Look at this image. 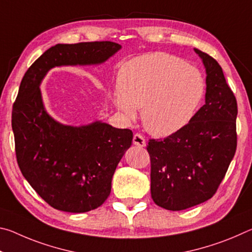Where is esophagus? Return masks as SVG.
<instances>
[{
	"mask_svg": "<svg viewBox=\"0 0 252 252\" xmlns=\"http://www.w3.org/2000/svg\"><path fill=\"white\" fill-rule=\"evenodd\" d=\"M133 143L135 144V146H138V147H141V148H143V147H146V139H144V136L142 135V134H140V133H135L134 135H133Z\"/></svg>",
	"mask_w": 252,
	"mask_h": 252,
	"instance_id": "esophagus-1",
	"label": "esophagus"
}]
</instances>
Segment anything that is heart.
<instances>
[{
  "mask_svg": "<svg viewBox=\"0 0 252 252\" xmlns=\"http://www.w3.org/2000/svg\"><path fill=\"white\" fill-rule=\"evenodd\" d=\"M204 90L197 67L174 55L156 52L123 63L111 101L130 120L142 108L144 127L153 135L168 136L190 122Z\"/></svg>",
  "mask_w": 252,
  "mask_h": 252,
  "instance_id": "1",
  "label": "heart"
}]
</instances>
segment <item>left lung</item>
Returning <instances> with one entry per match:
<instances>
[{
    "mask_svg": "<svg viewBox=\"0 0 252 252\" xmlns=\"http://www.w3.org/2000/svg\"><path fill=\"white\" fill-rule=\"evenodd\" d=\"M206 67V103L188 125L164 139H150L151 197L180 211L217 192L237 149V100L219 63L194 49Z\"/></svg>",
    "mask_w": 252,
    "mask_h": 252,
    "instance_id": "left-lung-1",
    "label": "left lung"
}]
</instances>
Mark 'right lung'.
<instances>
[{"label":"right lung","mask_w":252,"mask_h":252,"mask_svg":"<svg viewBox=\"0 0 252 252\" xmlns=\"http://www.w3.org/2000/svg\"><path fill=\"white\" fill-rule=\"evenodd\" d=\"M120 49L110 41L57 44L29 67L20 84L12 110L16 160L35 192L58 210L88 212L108 199L133 133L101 121L81 126L55 121L44 109L40 84L52 67L101 64Z\"/></svg>","instance_id":"add662e5"}]
</instances>
